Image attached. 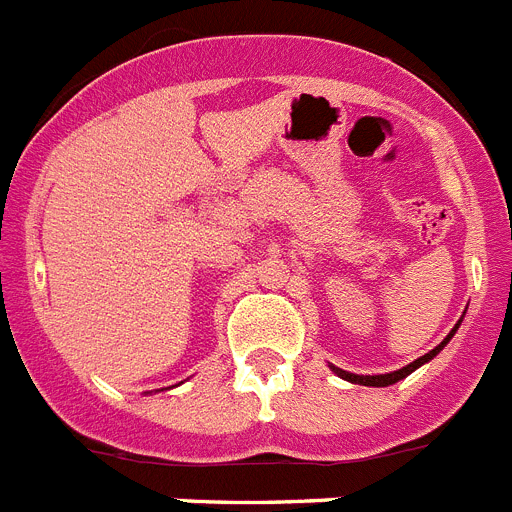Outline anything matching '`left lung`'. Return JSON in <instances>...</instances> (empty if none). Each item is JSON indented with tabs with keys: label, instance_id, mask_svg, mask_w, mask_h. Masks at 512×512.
Instances as JSON below:
<instances>
[{
	"label": "left lung",
	"instance_id": "8db88e82",
	"mask_svg": "<svg viewBox=\"0 0 512 512\" xmlns=\"http://www.w3.org/2000/svg\"><path fill=\"white\" fill-rule=\"evenodd\" d=\"M457 329H459V324L454 326V329H451V334H454V331H457ZM451 334L446 336L444 342H441L436 349H431V352H428V354H423V357H418L416 362H411V365H405L403 370L388 372V375H352V372H344V370H339V367H331V370H334L336 375L342 377V380L357 382V385H370V388H385V385H393V382H398V380H403V377L411 375L413 370H418V367H421L423 362H428V359H434L436 354H439L441 349L446 347V342H449V339H451Z\"/></svg>",
	"mask_w": 512,
	"mask_h": 512
}]
</instances>
